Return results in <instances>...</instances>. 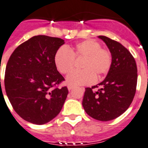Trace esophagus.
Returning a JSON list of instances; mask_svg holds the SVG:
<instances>
[{
	"label": "esophagus",
	"mask_w": 148,
	"mask_h": 148,
	"mask_svg": "<svg viewBox=\"0 0 148 148\" xmlns=\"http://www.w3.org/2000/svg\"><path fill=\"white\" fill-rule=\"evenodd\" d=\"M74 86H72V85H68V90H69V91L71 90L72 89H74Z\"/></svg>",
	"instance_id": "esophagus-1"
}]
</instances>
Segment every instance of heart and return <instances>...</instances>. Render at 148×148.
Listing matches in <instances>:
<instances>
[{
    "instance_id": "1",
    "label": "heart",
    "mask_w": 148,
    "mask_h": 148,
    "mask_svg": "<svg viewBox=\"0 0 148 148\" xmlns=\"http://www.w3.org/2000/svg\"><path fill=\"white\" fill-rule=\"evenodd\" d=\"M74 57L84 58L81 71H74L66 77V82L72 86L90 84L95 78L106 74L112 63L111 54L101 49L99 42L92 39L83 41L75 47H62L55 53L54 61L56 68L62 74H68L74 68Z\"/></svg>"
}]
</instances>
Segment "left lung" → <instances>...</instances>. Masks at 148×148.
Here are the masks:
<instances>
[{
  "mask_svg": "<svg viewBox=\"0 0 148 148\" xmlns=\"http://www.w3.org/2000/svg\"><path fill=\"white\" fill-rule=\"evenodd\" d=\"M98 38L111 53V66L105 79L98 84V91L92 90L97 85L85 88L82 105L90 117L107 122L121 116L131 105L136 91L138 70L134 58L122 44L104 36Z\"/></svg>",
  "mask_w": 148,
  "mask_h": 148,
  "instance_id": "obj_1",
  "label": "left lung"
}]
</instances>
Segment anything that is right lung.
Returning <instances> with one entry per match:
<instances>
[{
  "label": "right lung",
  "instance_id": "1",
  "mask_svg": "<svg viewBox=\"0 0 148 148\" xmlns=\"http://www.w3.org/2000/svg\"><path fill=\"white\" fill-rule=\"evenodd\" d=\"M64 41L36 36L20 45L7 64L4 86L12 106L20 117L43 125L58 115L68 93L66 86L55 87L64 80L54 58Z\"/></svg>",
  "mask_w": 148,
  "mask_h": 148
}]
</instances>
